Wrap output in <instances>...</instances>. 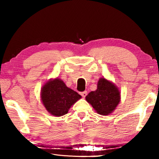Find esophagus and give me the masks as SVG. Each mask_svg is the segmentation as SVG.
Returning <instances> with one entry per match:
<instances>
[{
    "label": "esophagus",
    "instance_id": "esophagus-1",
    "mask_svg": "<svg viewBox=\"0 0 159 159\" xmlns=\"http://www.w3.org/2000/svg\"><path fill=\"white\" fill-rule=\"evenodd\" d=\"M80 94H81V95L83 98H85L86 95H88V92H87V91H84V92H82L81 93H80Z\"/></svg>",
    "mask_w": 159,
    "mask_h": 159
}]
</instances>
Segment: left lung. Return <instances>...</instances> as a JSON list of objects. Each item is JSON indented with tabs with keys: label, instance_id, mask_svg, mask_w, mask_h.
<instances>
[{
	"label": "left lung",
	"instance_id": "left-lung-1",
	"mask_svg": "<svg viewBox=\"0 0 159 159\" xmlns=\"http://www.w3.org/2000/svg\"><path fill=\"white\" fill-rule=\"evenodd\" d=\"M120 92L115 84L105 78H100L97 90L91 91L85 97L98 114L108 115L116 109L120 102Z\"/></svg>",
	"mask_w": 159,
	"mask_h": 159
}]
</instances>
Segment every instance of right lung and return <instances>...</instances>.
<instances>
[{"label":"right lung","mask_w":159,"mask_h":159,"mask_svg":"<svg viewBox=\"0 0 159 159\" xmlns=\"http://www.w3.org/2000/svg\"><path fill=\"white\" fill-rule=\"evenodd\" d=\"M40 97L46 110L55 116L66 114L71 106L82 98L58 78L50 80L43 86Z\"/></svg>","instance_id":"1"}]
</instances>
